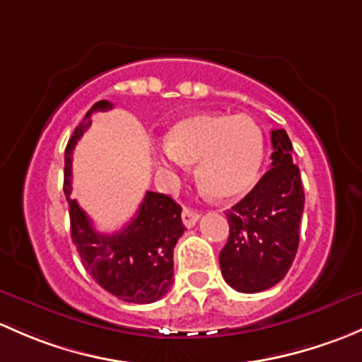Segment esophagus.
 Here are the masks:
<instances>
[{
  "label": "esophagus",
  "mask_w": 362,
  "mask_h": 362,
  "mask_svg": "<svg viewBox=\"0 0 362 362\" xmlns=\"http://www.w3.org/2000/svg\"><path fill=\"white\" fill-rule=\"evenodd\" d=\"M181 218H182V223H185L186 228H192V226H195V223L199 221L200 214L197 211H192V209L185 207V209H182Z\"/></svg>",
  "instance_id": "obj_1"
}]
</instances>
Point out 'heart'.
Instances as JSON below:
<instances>
[{
  "instance_id": "1",
  "label": "heart",
  "mask_w": 362,
  "mask_h": 362,
  "mask_svg": "<svg viewBox=\"0 0 362 362\" xmlns=\"http://www.w3.org/2000/svg\"><path fill=\"white\" fill-rule=\"evenodd\" d=\"M165 151L174 162H199L200 188L219 200H233L258 181L263 136L259 127L244 115L195 113L170 127Z\"/></svg>"
}]
</instances>
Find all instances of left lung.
Here are the masks:
<instances>
[{"instance_id":"1","label":"left lung","mask_w":362,"mask_h":362,"mask_svg":"<svg viewBox=\"0 0 362 362\" xmlns=\"http://www.w3.org/2000/svg\"><path fill=\"white\" fill-rule=\"evenodd\" d=\"M272 169L228 212L230 235L219 252L225 281L240 293L270 289L286 277L300 244L305 193L293 144L272 130Z\"/></svg>"}]
</instances>
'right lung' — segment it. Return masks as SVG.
I'll list each match as a JSON object with an SVG mask.
<instances>
[{"label": "right lung", "instance_id": "right-lung-1", "mask_svg": "<svg viewBox=\"0 0 362 362\" xmlns=\"http://www.w3.org/2000/svg\"><path fill=\"white\" fill-rule=\"evenodd\" d=\"M113 107L99 100L74 129L64 153V193L69 204L71 238L85 270L100 288L127 303H153L173 286V252L185 232L181 206L169 195L146 192L136 216L111 235L99 233L90 218L71 199V155L76 141L92 125V113Z\"/></svg>", "mask_w": 362, "mask_h": 362}]
</instances>
